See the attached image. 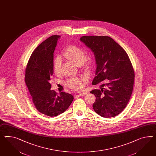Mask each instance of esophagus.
<instances>
[{"mask_svg": "<svg viewBox=\"0 0 156 156\" xmlns=\"http://www.w3.org/2000/svg\"><path fill=\"white\" fill-rule=\"evenodd\" d=\"M87 94V93H85V92H83V93H80L79 94V95H77V96H85Z\"/></svg>", "mask_w": 156, "mask_h": 156, "instance_id": "esophagus-1", "label": "esophagus"}]
</instances>
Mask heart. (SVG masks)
Wrapping results in <instances>:
<instances>
[{"label":"heart","mask_w":156,"mask_h":156,"mask_svg":"<svg viewBox=\"0 0 156 156\" xmlns=\"http://www.w3.org/2000/svg\"><path fill=\"white\" fill-rule=\"evenodd\" d=\"M62 55L72 62L76 66H83L84 68H88L91 64V58L85 55V52L83 48L75 45H69L64 49ZM62 63L58 58H55L53 62V70L56 75H59L61 72ZM87 81L84 76L79 77H72L68 79L66 84L69 88L75 90H80L84 87V83Z\"/></svg>","instance_id":"obj_1"}]
</instances>
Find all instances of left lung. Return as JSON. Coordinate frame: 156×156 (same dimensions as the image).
<instances>
[{
    "mask_svg": "<svg viewBox=\"0 0 156 156\" xmlns=\"http://www.w3.org/2000/svg\"><path fill=\"white\" fill-rule=\"evenodd\" d=\"M94 52L97 68L92 84L104 80L106 89H94L96 96L93 108L104 118L119 114L127 106L132 94L135 72L128 54L123 48L108 36H83L80 38Z\"/></svg>",
    "mask_w": 156,
    "mask_h": 156,
    "instance_id": "8db88e82",
    "label": "left lung"
}]
</instances>
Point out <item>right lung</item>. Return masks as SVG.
I'll use <instances>...</instances> for the list:
<instances>
[{"instance_id":"right-lung-1","label":"right lung","mask_w":156,"mask_h":156,"mask_svg":"<svg viewBox=\"0 0 156 156\" xmlns=\"http://www.w3.org/2000/svg\"><path fill=\"white\" fill-rule=\"evenodd\" d=\"M60 36L54 35L42 42L32 52L25 71V82L36 108L46 115L55 116L65 112L73 100L72 94L51 90L53 53Z\"/></svg>"}]
</instances>
